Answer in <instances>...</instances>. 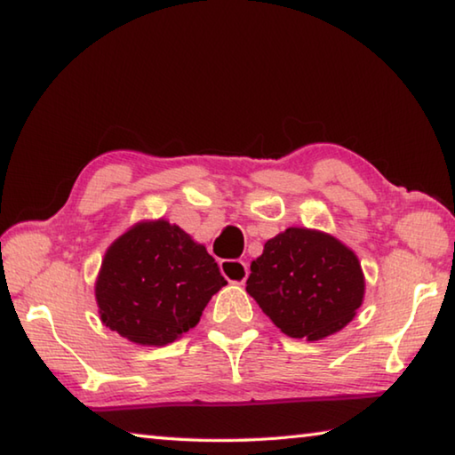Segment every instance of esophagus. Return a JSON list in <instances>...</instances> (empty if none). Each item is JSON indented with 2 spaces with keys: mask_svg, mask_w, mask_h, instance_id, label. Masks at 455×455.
Returning a JSON list of instances; mask_svg holds the SVG:
<instances>
[{
  "mask_svg": "<svg viewBox=\"0 0 455 455\" xmlns=\"http://www.w3.org/2000/svg\"><path fill=\"white\" fill-rule=\"evenodd\" d=\"M220 271L230 283H244L249 276V265L244 260H220Z\"/></svg>",
  "mask_w": 455,
  "mask_h": 455,
  "instance_id": "1",
  "label": "esophagus"
}]
</instances>
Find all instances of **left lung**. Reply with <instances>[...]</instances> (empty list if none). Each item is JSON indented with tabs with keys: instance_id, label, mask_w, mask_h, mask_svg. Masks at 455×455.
Returning a JSON list of instances; mask_svg holds the SVG:
<instances>
[{
	"instance_id": "left-lung-1",
	"label": "left lung",
	"mask_w": 455,
	"mask_h": 455,
	"mask_svg": "<svg viewBox=\"0 0 455 455\" xmlns=\"http://www.w3.org/2000/svg\"><path fill=\"white\" fill-rule=\"evenodd\" d=\"M246 292L284 335L317 341L355 317L365 281L357 257L337 238L291 227L252 260Z\"/></svg>"
}]
</instances>
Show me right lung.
Listing matches in <instances>:
<instances>
[{"mask_svg": "<svg viewBox=\"0 0 455 455\" xmlns=\"http://www.w3.org/2000/svg\"><path fill=\"white\" fill-rule=\"evenodd\" d=\"M227 281L203 244L166 220L140 222L102 260L96 301L106 327L140 345H166L200 321Z\"/></svg>", "mask_w": 455, "mask_h": 455, "instance_id": "obj_1", "label": "right lung"}]
</instances>
